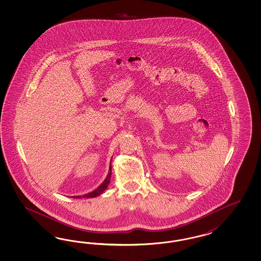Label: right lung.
Segmentation results:
<instances>
[{
	"label": "right lung",
	"instance_id": "obj_1",
	"mask_svg": "<svg viewBox=\"0 0 261 261\" xmlns=\"http://www.w3.org/2000/svg\"><path fill=\"white\" fill-rule=\"evenodd\" d=\"M111 174H112V166H109V172L107 174V176H106V178H105V180L101 182V185H99V187L98 188H96L95 190H93V191H91V192H89L87 194H84V195H79V196H72V198H76V199H79V198H94L96 197V196H98V195H100L101 193H103L105 190L108 188V186H109V182H110L111 179Z\"/></svg>",
	"mask_w": 261,
	"mask_h": 261
}]
</instances>
